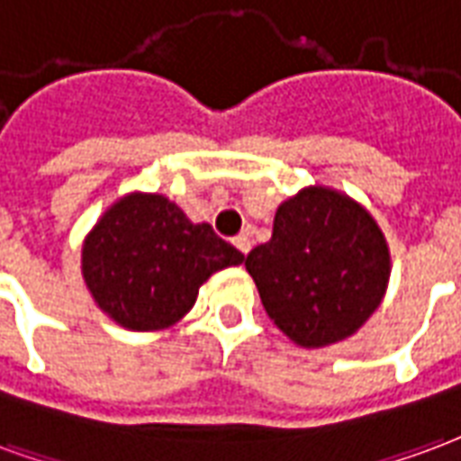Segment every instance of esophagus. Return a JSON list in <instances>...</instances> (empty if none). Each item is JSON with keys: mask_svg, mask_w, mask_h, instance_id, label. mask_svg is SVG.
I'll use <instances>...</instances> for the list:
<instances>
[{"mask_svg": "<svg viewBox=\"0 0 461 461\" xmlns=\"http://www.w3.org/2000/svg\"><path fill=\"white\" fill-rule=\"evenodd\" d=\"M233 245L243 255L250 253V238H245V235H238V238H233Z\"/></svg>", "mask_w": 461, "mask_h": 461, "instance_id": "1", "label": "esophagus"}]
</instances>
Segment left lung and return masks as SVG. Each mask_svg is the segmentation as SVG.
Instances as JSON below:
<instances>
[{
    "label": "left lung",
    "instance_id": "8db88e82",
    "mask_svg": "<svg viewBox=\"0 0 461 461\" xmlns=\"http://www.w3.org/2000/svg\"><path fill=\"white\" fill-rule=\"evenodd\" d=\"M267 317L319 348L351 337L381 304L391 275L383 233L364 208L304 189L275 213L272 238L245 258Z\"/></svg>",
    "mask_w": 461,
    "mask_h": 461
}]
</instances>
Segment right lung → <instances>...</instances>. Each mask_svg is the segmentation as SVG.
Wrapping results in <instances>:
<instances>
[{
    "mask_svg": "<svg viewBox=\"0 0 461 461\" xmlns=\"http://www.w3.org/2000/svg\"><path fill=\"white\" fill-rule=\"evenodd\" d=\"M240 263L243 253L208 223H191L157 194L122 198L83 245L88 290L103 312L134 331L174 324L213 272Z\"/></svg>",
    "mask_w": 461,
    "mask_h": 461,
    "instance_id": "obj_1",
    "label": "right lung"
}]
</instances>
